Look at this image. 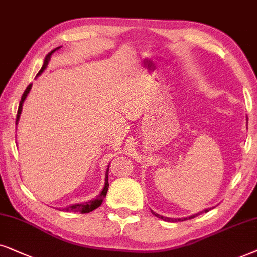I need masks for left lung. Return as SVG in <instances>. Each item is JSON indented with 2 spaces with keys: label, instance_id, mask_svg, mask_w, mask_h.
Masks as SVG:
<instances>
[{
  "label": "left lung",
  "instance_id": "1",
  "mask_svg": "<svg viewBox=\"0 0 257 257\" xmlns=\"http://www.w3.org/2000/svg\"><path fill=\"white\" fill-rule=\"evenodd\" d=\"M210 210V208H208V209H204L203 211H201V213H207V211H209ZM201 213H197V214H194V215H191V216H189V217H184V218H169V217H164V216H161V215H159V214H156L155 211H153L152 210V214L153 215H155L156 217H159V218H161V220H163V221H168V222H177V221H186V220H190V218H194V217H196V216H198V215H200Z\"/></svg>",
  "mask_w": 257,
  "mask_h": 257
}]
</instances>
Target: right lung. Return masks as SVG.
I'll return each mask as SVG.
<instances>
[{"label":"right lung","mask_w":257,"mask_h":257,"mask_svg":"<svg viewBox=\"0 0 257 257\" xmlns=\"http://www.w3.org/2000/svg\"><path fill=\"white\" fill-rule=\"evenodd\" d=\"M61 47H57L55 48L54 50H51L49 54L47 55L46 59H44V62H43V66L42 68H41V70L37 73V76L39 75H41L43 73V70L46 69L48 63H49V60H50V56L51 54L54 53V51H56L57 49H60ZM32 83H30L28 87H27V89L25 90V93H23L22 97H21V101H20V104H19V110H17V115H16V124L17 122H19L20 119V115H21V111H22V104L23 102H25L26 97L28 96L30 89H32ZM110 164V163H109ZM109 164H108V168H107V172H105V182H104V187L103 189H102V191L100 193V195L96 198H94V200H90L88 201V202H84V203H76V204H71V206H68L66 208H63V210L66 211H74V213H81V214H87V213H90V211H93L96 209V208H98L102 204V202H103V198L105 197V195H107V191H108V187H109V183H108V172H109Z\"/></svg>","instance_id":"obj_1"}]
</instances>
